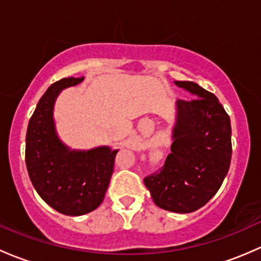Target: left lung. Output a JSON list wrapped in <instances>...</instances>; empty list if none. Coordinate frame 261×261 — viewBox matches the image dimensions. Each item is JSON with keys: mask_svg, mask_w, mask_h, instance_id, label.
<instances>
[{"mask_svg": "<svg viewBox=\"0 0 261 261\" xmlns=\"http://www.w3.org/2000/svg\"><path fill=\"white\" fill-rule=\"evenodd\" d=\"M195 98L176 101L171 153L165 166L144 178L158 207L189 214L208 202L231 161V123L219 99L193 82H174Z\"/></svg>", "mask_w": 261, "mask_h": 261, "instance_id": "8db88e82", "label": "left lung"}]
</instances>
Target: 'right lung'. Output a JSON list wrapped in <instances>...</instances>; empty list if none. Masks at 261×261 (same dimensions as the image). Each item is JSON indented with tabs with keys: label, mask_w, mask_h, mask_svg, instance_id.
<instances>
[{
	"label": "right lung",
	"mask_w": 261,
	"mask_h": 261,
	"mask_svg": "<svg viewBox=\"0 0 261 261\" xmlns=\"http://www.w3.org/2000/svg\"><path fill=\"white\" fill-rule=\"evenodd\" d=\"M83 80L64 77L50 85L37 103L26 133V167L35 190L54 210L69 216L85 215L100 206L118 152L109 146L71 149L56 132V98Z\"/></svg>",
	"instance_id": "obj_1"
}]
</instances>
